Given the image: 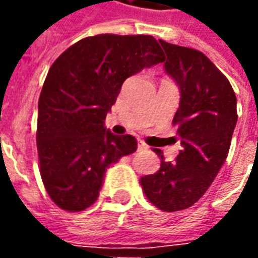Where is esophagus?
I'll return each mask as SVG.
<instances>
[{"mask_svg": "<svg viewBox=\"0 0 258 258\" xmlns=\"http://www.w3.org/2000/svg\"><path fill=\"white\" fill-rule=\"evenodd\" d=\"M146 149H148V145H146L145 142H142V141H138V152L146 151Z\"/></svg>", "mask_w": 258, "mask_h": 258, "instance_id": "esophagus-1", "label": "esophagus"}]
</instances>
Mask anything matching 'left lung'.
Listing matches in <instances>:
<instances>
[{
    "instance_id": "left-lung-1",
    "label": "left lung",
    "mask_w": 258,
    "mask_h": 258,
    "mask_svg": "<svg viewBox=\"0 0 258 258\" xmlns=\"http://www.w3.org/2000/svg\"><path fill=\"white\" fill-rule=\"evenodd\" d=\"M167 55L166 73L179 87L173 118L182 149L174 162L140 179L152 205L163 211L188 209L209 189L225 162L238 121L236 96L228 79L200 51L159 40Z\"/></svg>"
}]
</instances>
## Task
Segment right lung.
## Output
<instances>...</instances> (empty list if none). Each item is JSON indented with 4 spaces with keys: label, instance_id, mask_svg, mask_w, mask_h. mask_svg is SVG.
I'll return each instance as SVG.
<instances>
[{
    "label": "right lung",
    "instance_id": "1",
    "mask_svg": "<svg viewBox=\"0 0 258 258\" xmlns=\"http://www.w3.org/2000/svg\"><path fill=\"white\" fill-rule=\"evenodd\" d=\"M163 59L152 36L98 34L53 62L38 99L36 138L42 182L62 210L94 205L107 167L137 151L133 135H114L103 120L124 80Z\"/></svg>",
    "mask_w": 258,
    "mask_h": 258
}]
</instances>
